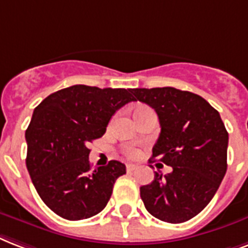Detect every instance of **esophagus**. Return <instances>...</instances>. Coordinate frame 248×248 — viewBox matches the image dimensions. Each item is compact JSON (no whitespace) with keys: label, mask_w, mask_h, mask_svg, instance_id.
<instances>
[{"label":"esophagus","mask_w":248,"mask_h":248,"mask_svg":"<svg viewBox=\"0 0 248 248\" xmlns=\"http://www.w3.org/2000/svg\"><path fill=\"white\" fill-rule=\"evenodd\" d=\"M125 167L128 172H133V170L137 168V164H134V163H126Z\"/></svg>","instance_id":"1"}]
</instances>
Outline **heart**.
Masks as SVG:
<instances>
[{
  "label": "heart",
  "mask_w": 248,
  "mask_h": 248,
  "mask_svg": "<svg viewBox=\"0 0 248 248\" xmlns=\"http://www.w3.org/2000/svg\"><path fill=\"white\" fill-rule=\"evenodd\" d=\"M126 153H128L129 155H134L136 154V150H133V149H129V150L126 151Z\"/></svg>",
  "instance_id": "heart-1"
}]
</instances>
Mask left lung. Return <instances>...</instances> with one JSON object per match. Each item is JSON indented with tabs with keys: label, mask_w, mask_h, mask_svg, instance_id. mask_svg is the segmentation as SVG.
Returning <instances> with one entry per match:
<instances>
[{
	"label": "left lung",
	"mask_w": 248,
	"mask_h": 248,
	"mask_svg": "<svg viewBox=\"0 0 248 248\" xmlns=\"http://www.w3.org/2000/svg\"><path fill=\"white\" fill-rule=\"evenodd\" d=\"M133 94L154 108L160 123L149 163L156 158L172 167L170 173L155 172L153 182L141 186V199L162 221H187L211 202L226 173L225 125L217 111L191 92L166 86L137 88Z\"/></svg>",
	"instance_id": "8db88e82"
}]
</instances>
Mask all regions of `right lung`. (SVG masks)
<instances>
[{"label": "right lung", "mask_w": 248, "mask_h": 248, "mask_svg": "<svg viewBox=\"0 0 248 248\" xmlns=\"http://www.w3.org/2000/svg\"><path fill=\"white\" fill-rule=\"evenodd\" d=\"M132 101L133 89L74 85L50 94L34 108L26 130L27 170L40 198L58 216L76 221L106 207L125 166L111 160L92 167L88 146Z\"/></svg>", "instance_id": "right-lung-1"}]
</instances>
